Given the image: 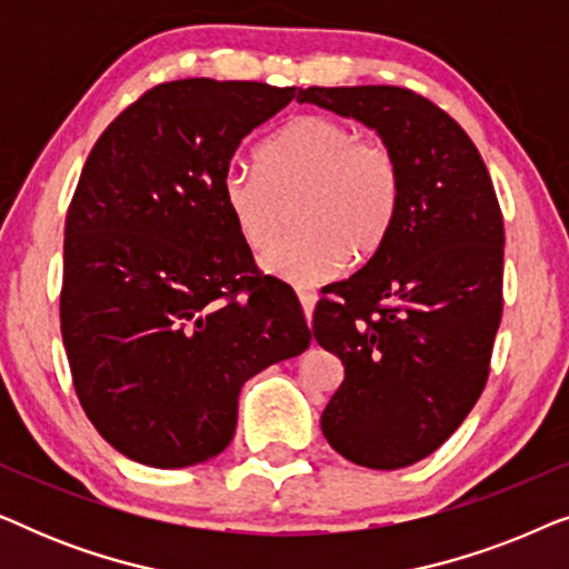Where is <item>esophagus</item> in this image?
Listing matches in <instances>:
<instances>
[{
    "instance_id": "obj_1",
    "label": "esophagus",
    "mask_w": 569,
    "mask_h": 569,
    "mask_svg": "<svg viewBox=\"0 0 569 569\" xmlns=\"http://www.w3.org/2000/svg\"><path fill=\"white\" fill-rule=\"evenodd\" d=\"M298 298H300V306H302V313L310 321V316H313V308H316V290H308V287H302L298 290Z\"/></svg>"
}]
</instances>
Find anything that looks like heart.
I'll use <instances>...</instances> for the list:
<instances>
[{
	"label": "heart",
	"instance_id": "heart-1",
	"mask_svg": "<svg viewBox=\"0 0 569 569\" xmlns=\"http://www.w3.org/2000/svg\"><path fill=\"white\" fill-rule=\"evenodd\" d=\"M256 162L259 170H224L220 199L253 251L274 243L298 204L300 230L263 256V269L287 284L323 282L349 253L368 259L399 220L407 191L399 152L337 116H298L259 147Z\"/></svg>",
	"mask_w": 569,
	"mask_h": 569
}]
</instances>
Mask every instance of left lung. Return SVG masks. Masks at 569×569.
<instances>
[{
  "instance_id": "1",
  "label": "left lung",
  "mask_w": 569,
  "mask_h": 569,
  "mask_svg": "<svg viewBox=\"0 0 569 569\" xmlns=\"http://www.w3.org/2000/svg\"><path fill=\"white\" fill-rule=\"evenodd\" d=\"M376 129L407 191L391 236L349 279L323 287L313 337L345 365L321 430L347 461L403 469L438 450L485 391L502 318L505 228L469 134L393 84L298 90Z\"/></svg>"
}]
</instances>
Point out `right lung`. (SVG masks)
<instances>
[{
	"label": "right lung",
	"mask_w": 569,
	"mask_h": 569,
	"mask_svg": "<svg viewBox=\"0 0 569 569\" xmlns=\"http://www.w3.org/2000/svg\"><path fill=\"white\" fill-rule=\"evenodd\" d=\"M292 98L267 82H162L88 154L64 224L61 339L84 415L131 461L222 453L246 380L310 345L298 295L259 274L220 199L238 144Z\"/></svg>",
	"instance_id": "right-lung-1"
}]
</instances>
